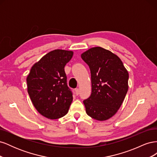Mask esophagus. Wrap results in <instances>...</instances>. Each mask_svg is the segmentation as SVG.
<instances>
[{"label": "esophagus", "mask_w": 157, "mask_h": 157, "mask_svg": "<svg viewBox=\"0 0 157 157\" xmlns=\"http://www.w3.org/2000/svg\"><path fill=\"white\" fill-rule=\"evenodd\" d=\"M75 92L76 95H77V96H78V94H79V90H78V88H75Z\"/></svg>", "instance_id": "esophagus-1"}]
</instances>
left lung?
<instances>
[{
	"instance_id": "obj_1",
	"label": "left lung",
	"mask_w": 157,
	"mask_h": 157,
	"mask_svg": "<svg viewBox=\"0 0 157 157\" xmlns=\"http://www.w3.org/2000/svg\"><path fill=\"white\" fill-rule=\"evenodd\" d=\"M81 58L91 73L92 93L83 101L86 112L96 120H107L124 101L128 89V71L117 56L101 47L89 49Z\"/></svg>"
}]
</instances>
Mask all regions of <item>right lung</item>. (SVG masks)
<instances>
[{"instance_id": "obj_1", "label": "right lung", "mask_w": 157, "mask_h": 157, "mask_svg": "<svg viewBox=\"0 0 157 157\" xmlns=\"http://www.w3.org/2000/svg\"><path fill=\"white\" fill-rule=\"evenodd\" d=\"M73 55L71 51H51L33 66L27 76V91L33 105L50 119L65 116L73 101L64 70Z\"/></svg>"}]
</instances>
